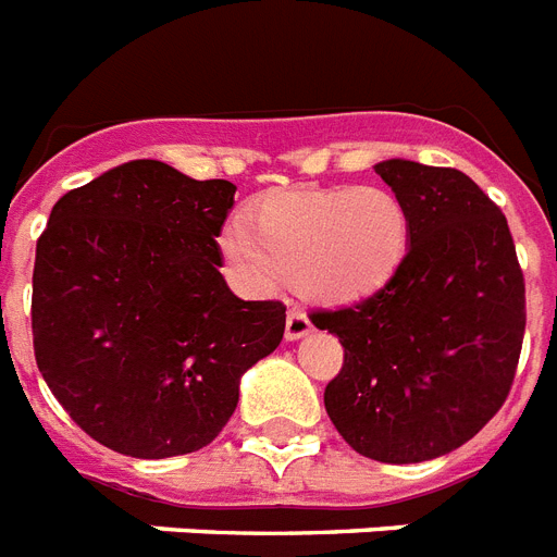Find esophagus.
Returning a JSON list of instances; mask_svg holds the SVG:
<instances>
[{
  "mask_svg": "<svg viewBox=\"0 0 557 557\" xmlns=\"http://www.w3.org/2000/svg\"><path fill=\"white\" fill-rule=\"evenodd\" d=\"M310 331H313V322L307 319L305 310H301V307H290V310H287V324H284V336L293 342L307 336Z\"/></svg>",
  "mask_w": 557,
  "mask_h": 557,
  "instance_id": "34e87169",
  "label": "esophagus"
}]
</instances>
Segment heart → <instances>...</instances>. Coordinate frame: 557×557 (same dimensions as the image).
<instances>
[{
  "label": "heart",
  "instance_id": "b5f03b06",
  "mask_svg": "<svg viewBox=\"0 0 557 557\" xmlns=\"http://www.w3.org/2000/svg\"><path fill=\"white\" fill-rule=\"evenodd\" d=\"M218 238L226 264L256 290L293 275L310 299L345 305L394 278L411 244L408 207L388 186L278 189Z\"/></svg>",
  "mask_w": 557,
  "mask_h": 557
}]
</instances>
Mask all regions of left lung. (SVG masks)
I'll list each match as a JSON object with an SVG mask.
<instances>
[{"instance_id": "obj_1", "label": "left lung", "mask_w": 557, "mask_h": 557, "mask_svg": "<svg viewBox=\"0 0 557 557\" xmlns=\"http://www.w3.org/2000/svg\"><path fill=\"white\" fill-rule=\"evenodd\" d=\"M411 215L385 287L313 310L345 348L324 408L345 443L380 462H422L469 443L509 397L527 331V284L509 224L460 169L382 160Z\"/></svg>"}]
</instances>
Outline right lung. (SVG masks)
<instances>
[{"label":"right lung","instance_id":"obj_1","mask_svg":"<svg viewBox=\"0 0 557 557\" xmlns=\"http://www.w3.org/2000/svg\"><path fill=\"white\" fill-rule=\"evenodd\" d=\"M233 198L230 181L132 160L53 203L34 261V356L111 451L163 460L209 446L242 373L282 342L287 307L238 299L218 270Z\"/></svg>","mask_w":557,"mask_h":557}]
</instances>
